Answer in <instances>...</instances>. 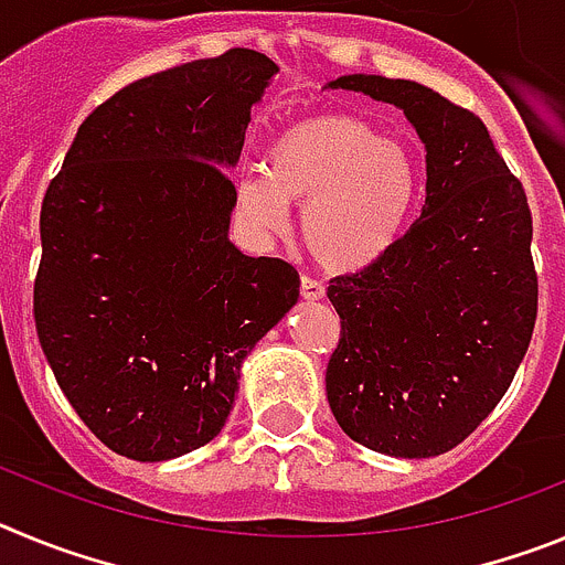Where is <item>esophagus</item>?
Here are the masks:
<instances>
[{
    "instance_id": "obj_1",
    "label": "esophagus",
    "mask_w": 565,
    "mask_h": 565,
    "mask_svg": "<svg viewBox=\"0 0 565 565\" xmlns=\"http://www.w3.org/2000/svg\"><path fill=\"white\" fill-rule=\"evenodd\" d=\"M299 294H302V299L313 302V299L326 297V286H322V282H317V279H311V277H302V279H299Z\"/></svg>"
}]
</instances>
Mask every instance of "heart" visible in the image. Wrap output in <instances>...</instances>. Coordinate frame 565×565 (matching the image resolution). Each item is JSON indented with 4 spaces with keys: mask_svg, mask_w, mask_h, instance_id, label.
Wrapping results in <instances>:
<instances>
[{
    "mask_svg": "<svg viewBox=\"0 0 565 565\" xmlns=\"http://www.w3.org/2000/svg\"><path fill=\"white\" fill-rule=\"evenodd\" d=\"M418 201L411 154L348 113H317L279 129L266 169L237 178L234 203L259 237L282 234L291 203L302 206V239L337 274L371 268L402 239Z\"/></svg>",
    "mask_w": 565,
    "mask_h": 565,
    "instance_id": "obj_1",
    "label": "heart"
}]
</instances>
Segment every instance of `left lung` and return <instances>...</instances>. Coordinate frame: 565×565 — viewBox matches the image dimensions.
I'll return each instance as SVG.
<instances>
[{
	"instance_id": "1",
	"label": "left lung",
	"mask_w": 565,
	"mask_h": 565,
	"mask_svg": "<svg viewBox=\"0 0 565 565\" xmlns=\"http://www.w3.org/2000/svg\"><path fill=\"white\" fill-rule=\"evenodd\" d=\"M393 104L424 143L418 221L328 299L342 337L328 362L333 418L353 441L393 458H433L495 411L537 317L532 214L478 115L418 82L339 76Z\"/></svg>"
}]
</instances>
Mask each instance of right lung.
<instances>
[{
    "label": "right lung",
    "instance_id": "right-lung-1",
    "mask_svg": "<svg viewBox=\"0 0 565 565\" xmlns=\"http://www.w3.org/2000/svg\"><path fill=\"white\" fill-rule=\"evenodd\" d=\"M277 70L234 47L118 89L84 118L44 194L39 342L118 456L169 461L212 441L243 359L297 306L286 259L228 239L226 169Z\"/></svg>",
    "mask_w": 565,
    "mask_h": 565
}]
</instances>
